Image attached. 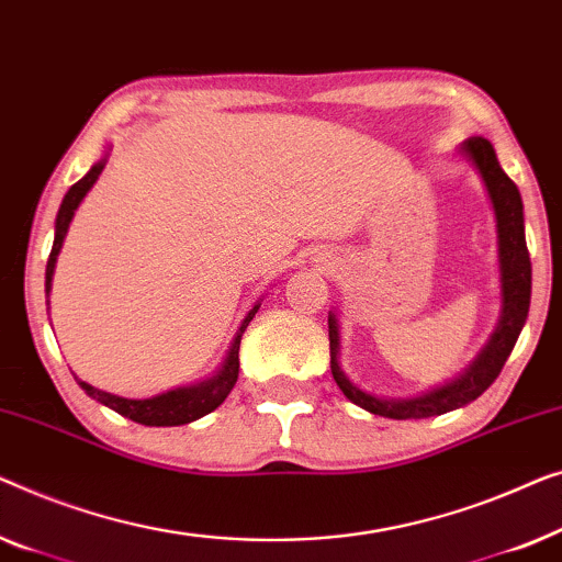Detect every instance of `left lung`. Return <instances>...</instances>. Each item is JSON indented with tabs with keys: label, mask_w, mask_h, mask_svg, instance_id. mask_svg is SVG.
<instances>
[{
	"label": "left lung",
	"mask_w": 562,
	"mask_h": 562,
	"mask_svg": "<svg viewBox=\"0 0 562 562\" xmlns=\"http://www.w3.org/2000/svg\"><path fill=\"white\" fill-rule=\"evenodd\" d=\"M458 157L471 162V168L479 172L484 183L488 201H492L494 218H496V251H499V323L494 334L476 359L461 371V376L436 386V390L417 394V397L394 400V397H376V394L363 392L346 376L338 361V349H341V334H338L336 313H328V341H330V371L338 390L351 400L353 405L367 409L371 415L392 417V420H423V417L442 415L450 409L469 405L481 397L494 379L499 376L504 361L509 359L515 349L517 338L525 328L529 313V295H532V265H529V251L525 241V213H521V195L517 186L512 183L507 172L502 170L496 160L494 145L484 137H469L458 147Z\"/></svg>",
	"instance_id": "8db88e82"
}]
</instances>
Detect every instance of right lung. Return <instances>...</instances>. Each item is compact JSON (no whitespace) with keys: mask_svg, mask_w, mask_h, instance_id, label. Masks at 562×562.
I'll return each mask as SVG.
<instances>
[{"mask_svg":"<svg viewBox=\"0 0 562 562\" xmlns=\"http://www.w3.org/2000/svg\"><path fill=\"white\" fill-rule=\"evenodd\" d=\"M109 149H112V147H109ZM109 149H106V155L101 157L99 162H93V168L86 172V176L78 180L76 186H70L68 193L63 195L58 216H55V239H53L50 259H47V267H45V297L50 295L55 262H58V255L63 249V239H66L70 221H74L76 209L81 205V201L86 199V193H89L93 183L99 180L101 170H104ZM47 305H50V300H47ZM259 305H262V303H257L247 315H244L241 326H239V330H236L234 341L226 351V359L218 367L216 374L203 379V382H199V384L176 386V390L162 392V394H157V397H147V400H126V397H120V394L97 390V386L81 382L78 376H76V382L86 394H89V397L101 402V405H106L109 409H114V413L130 417V420H134V423L149 425V428H172V425H188V423L199 420V417L213 413V409H216L221 402L228 397V392L234 390L236 376H239L241 336L251 323V318H255Z\"/></svg>","mask_w":562,"mask_h":562,"instance_id":"add662e5","label":"right lung"}]
</instances>
